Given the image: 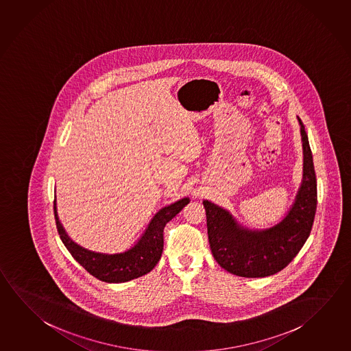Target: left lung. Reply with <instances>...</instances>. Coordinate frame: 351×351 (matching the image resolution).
<instances>
[{"label":"left lung","mask_w":351,"mask_h":351,"mask_svg":"<svg viewBox=\"0 0 351 351\" xmlns=\"http://www.w3.org/2000/svg\"><path fill=\"white\" fill-rule=\"evenodd\" d=\"M303 178L295 202L281 221L266 229L243 227L221 206L203 201L209 245L215 261L241 277H266L285 269L308 239L317 210V180L308 136L302 123Z\"/></svg>","instance_id":"8db88e82"}]
</instances>
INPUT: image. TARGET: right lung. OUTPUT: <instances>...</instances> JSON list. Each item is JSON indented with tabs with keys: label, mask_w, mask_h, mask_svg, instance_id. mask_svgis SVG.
<instances>
[{
	"label": "right lung",
	"mask_w": 351,
	"mask_h": 351,
	"mask_svg": "<svg viewBox=\"0 0 351 351\" xmlns=\"http://www.w3.org/2000/svg\"><path fill=\"white\" fill-rule=\"evenodd\" d=\"M190 203L189 197H184L176 202L165 206L156 212L153 219L149 221L148 227L142 237L136 240L134 245L125 252L107 254L88 250L84 246L76 244L69 237L58 217L56 197H54V215L56 228L64 245L66 246L73 258L91 274L104 282H128L143 276L153 270L159 263L164 247V228L167 221H171L186 204Z\"/></svg>",
	"instance_id": "add662e5"
}]
</instances>
